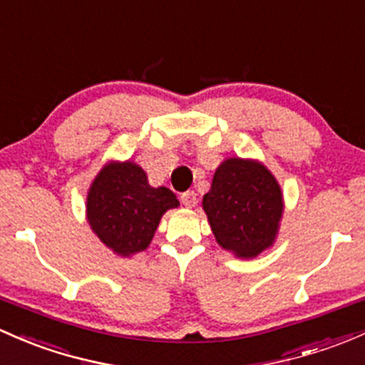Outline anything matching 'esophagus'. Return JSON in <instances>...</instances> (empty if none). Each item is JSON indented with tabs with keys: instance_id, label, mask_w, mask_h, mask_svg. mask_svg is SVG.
Instances as JSON below:
<instances>
[{
	"instance_id": "esophagus-1",
	"label": "esophagus",
	"mask_w": 365,
	"mask_h": 365,
	"mask_svg": "<svg viewBox=\"0 0 365 365\" xmlns=\"http://www.w3.org/2000/svg\"><path fill=\"white\" fill-rule=\"evenodd\" d=\"M182 202L187 206V208H194L195 205H197V194L194 192V190H187V192L182 194Z\"/></svg>"
}]
</instances>
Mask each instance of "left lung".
<instances>
[{
	"mask_svg": "<svg viewBox=\"0 0 365 365\" xmlns=\"http://www.w3.org/2000/svg\"><path fill=\"white\" fill-rule=\"evenodd\" d=\"M202 210L225 252L255 259L274 245L285 202L278 180L260 160L227 157L215 170Z\"/></svg>",
	"mask_w": 365,
	"mask_h": 365,
	"instance_id": "8db88e82",
	"label": "left lung"
}]
</instances>
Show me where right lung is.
I'll return each mask as SVG.
<instances>
[{
	"mask_svg": "<svg viewBox=\"0 0 365 365\" xmlns=\"http://www.w3.org/2000/svg\"><path fill=\"white\" fill-rule=\"evenodd\" d=\"M180 201L168 187H152L140 164L108 160L92 180L86 217L92 232L118 257L147 250L163 215Z\"/></svg>",
	"mask_w": 365,
	"mask_h": 365,
	"instance_id": "right-lung-1",
	"label": "right lung"
}]
</instances>
